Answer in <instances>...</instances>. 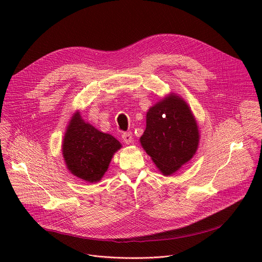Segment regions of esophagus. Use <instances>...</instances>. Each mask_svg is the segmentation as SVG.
Masks as SVG:
<instances>
[{
  "mask_svg": "<svg viewBox=\"0 0 262 262\" xmlns=\"http://www.w3.org/2000/svg\"><path fill=\"white\" fill-rule=\"evenodd\" d=\"M122 140L125 144H130L133 142V134L132 133H123Z\"/></svg>",
  "mask_w": 262,
  "mask_h": 262,
  "instance_id": "1",
  "label": "esophagus"
}]
</instances>
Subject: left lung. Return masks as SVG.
I'll use <instances>...</instances> for the list:
<instances>
[{"mask_svg": "<svg viewBox=\"0 0 262 262\" xmlns=\"http://www.w3.org/2000/svg\"><path fill=\"white\" fill-rule=\"evenodd\" d=\"M140 142L164 175L175 173L195 156L199 144L198 125L188 103L172 93L151 106Z\"/></svg>", "mask_w": 262, "mask_h": 262, "instance_id": "1", "label": "left lung"}]
</instances>
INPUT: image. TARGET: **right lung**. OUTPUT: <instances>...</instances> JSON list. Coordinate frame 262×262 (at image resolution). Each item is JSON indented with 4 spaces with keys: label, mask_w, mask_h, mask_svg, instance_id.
<instances>
[{
    "label": "right lung",
    "mask_w": 262,
    "mask_h": 262,
    "mask_svg": "<svg viewBox=\"0 0 262 262\" xmlns=\"http://www.w3.org/2000/svg\"><path fill=\"white\" fill-rule=\"evenodd\" d=\"M120 148L118 140L85 122L77 112L67 126L62 152L67 169L74 176L93 183L101 179Z\"/></svg>",
    "instance_id": "right-lung-1"
}]
</instances>
